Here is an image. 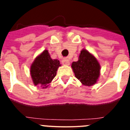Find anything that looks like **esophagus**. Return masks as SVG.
I'll use <instances>...</instances> for the list:
<instances>
[{"mask_svg": "<svg viewBox=\"0 0 130 130\" xmlns=\"http://www.w3.org/2000/svg\"><path fill=\"white\" fill-rule=\"evenodd\" d=\"M62 63L63 65H69L70 64V60L68 59V58H64L62 60Z\"/></svg>", "mask_w": 130, "mask_h": 130, "instance_id": "34e87169", "label": "esophagus"}]
</instances>
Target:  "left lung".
Here are the masks:
<instances>
[{"mask_svg":"<svg viewBox=\"0 0 130 130\" xmlns=\"http://www.w3.org/2000/svg\"><path fill=\"white\" fill-rule=\"evenodd\" d=\"M72 68L75 77L85 86L94 85L100 75L101 66L97 58L87 49H83L79 60L73 62Z\"/></svg>","mask_w":130,"mask_h":130,"instance_id":"obj_1","label":"left lung"}]
</instances>
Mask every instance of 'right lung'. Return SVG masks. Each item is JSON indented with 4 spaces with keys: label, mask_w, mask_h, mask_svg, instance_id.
I'll list each match as a JSON object with an SVG mask.
<instances>
[{
    "label": "right lung",
    "mask_w": 130,
    "mask_h": 130,
    "mask_svg": "<svg viewBox=\"0 0 130 130\" xmlns=\"http://www.w3.org/2000/svg\"><path fill=\"white\" fill-rule=\"evenodd\" d=\"M61 66L57 59H52L47 50H44L36 57L30 68V73L35 86L45 88L49 85L57 74L58 67Z\"/></svg>",
    "instance_id": "add662e5"
}]
</instances>
